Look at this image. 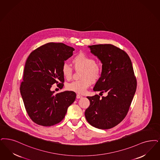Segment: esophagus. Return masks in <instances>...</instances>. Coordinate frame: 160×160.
<instances>
[{"label": "esophagus", "mask_w": 160, "mask_h": 160, "mask_svg": "<svg viewBox=\"0 0 160 160\" xmlns=\"http://www.w3.org/2000/svg\"><path fill=\"white\" fill-rule=\"evenodd\" d=\"M82 97H83V96H82V95H78V94H77V96H76V98H77V99L82 98Z\"/></svg>", "instance_id": "1"}]
</instances>
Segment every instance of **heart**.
<instances>
[{"label": "heart", "mask_w": 160, "mask_h": 160, "mask_svg": "<svg viewBox=\"0 0 160 160\" xmlns=\"http://www.w3.org/2000/svg\"><path fill=\"white\" fill-rule=\"evenodd\" d=\"M72 64L76 68H83L80 74L82 79L67 84V89L78 94H83L91 83L96 82L101 75V68L95 60L89 56L80 53L73 58ZM72 73V67L67 63L62 67V74L66 79L70 80Z\"/></svg>", "instance_id": "heart-1"}]
</instances>
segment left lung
Masks as SVG:
<instances>
[{
	"label": "left lung",
	"instance_id": "1",
	"mask_svg": "<svg viewBox=\"0 0 160 160\" xmlns=\"http://www.w3.org/2000/svg\"><path fill=\"white\" fill-rule=\"evenodd\" d=\"M88 47L102 64L101 77L93 90L107 93V96H88L90 105L84 115L92 126L109 129L118 124L128 114L137 86L133 68L128 54L114 45Z\"/></svg>",
	"mask_w": 160,
	"mask_h": 160
}]
</instances>
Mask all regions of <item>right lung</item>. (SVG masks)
Returning a JSON list of instances; mask_svg holds the SVG:
<instances>
[{
    "label": "right lung",
    "mask_w": 160,
    "mask_h": 160,
    "mask_svg": "<svg viewBox=\"0 0 160 160\" xmlns=\"http://www.w3.org/2000/svg\"><path fill=\"white\" fill-rule=\"evenodd\" d=\"M74 51L62 43H48L33 51L26 61L20 92L28 115L38 125L51 126L61 122L76 99L74 92L54 94L51 90L59 82L63 88L62 67Z\"/></svg>",
    "instance_id": "add662e5"
}]
</instances>
